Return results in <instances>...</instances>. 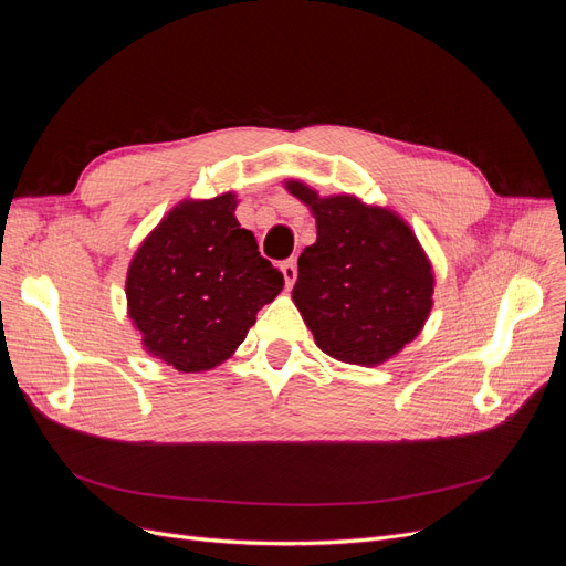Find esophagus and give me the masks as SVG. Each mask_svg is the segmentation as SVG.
<instances>
[{"mask_svg": "<svg viewBox=\"0 0 566 566\" xmlns=\"http://www.w3.org/2000/svg\"><path fill=\"white\" fill-rule=\"evenodd\" d=\"M281 271H283V279H285V285H293L297 281V262L295 260H285L281 264Z\"/></svg>", "mask_w": 566, "mask_h": 566, "instance_id": "34e87169", "label": "esophagus"}]
</instances>
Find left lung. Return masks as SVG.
<instances>
[{"mask_svg": "<svg viewBox=\"0 0 566 566\" xmlns=\"http://www.w3.org/2000/svg\"><path fill=\"white\" fill-rule=\"evenodd\" d=\"M287 191L316 217V243L297 260L293 300L321 352L378 366L422 331L434 273L406 221L354 196L318 198L302 181Z\"/></svg>", "mask_w": 566, "mask_h": 566, "instance_id": "1", "label": "left lung"}]
</instances>
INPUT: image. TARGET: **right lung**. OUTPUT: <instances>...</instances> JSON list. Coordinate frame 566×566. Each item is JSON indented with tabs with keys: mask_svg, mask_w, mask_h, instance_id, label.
<instances>
[{
	"mask_svg": "<svg viewBox=\"0 0 566 566\" xmlns=\"http://www.w3.org/2000/svg\"><path fill=\"white\" fill-rule=\"evenodd\" d=\"M235 196L184 200L148 233L127 271V310L150 356L181 373L219 366L283 273L235 219Z\"/></svg>",
	"mask_w": 566,
	"mask_h": 566,
	"instance_id": "1",
	"label": "right lung"
}]
</instances>
